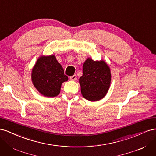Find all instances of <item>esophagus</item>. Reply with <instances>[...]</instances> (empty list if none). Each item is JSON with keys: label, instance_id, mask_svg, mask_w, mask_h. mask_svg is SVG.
Instances as JSON below:
<instances>
[{"label": "esophagus", "instance_id": "obj_1", "mask_svg": "<svg viewBox=\"0 0 156 156\" xmlns=\"http://www.w3.org/2000/svg\"><path fill=\"white\" fill-rule=\"evenodd\" d=\"M70 79L72 80V81H75V80L77 79L76 75H72V76H71L70 77Z\"/></svg>", "mask_w": 156, "mask_h": 156}]
</instances>
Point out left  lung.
<instances>
[{"instance_id": "8db88e82", "label": "left lung", "mask_w": 156, "mask_h": 156, "mask_svg": "<svg viewBox=\"0 0 156 156\" xmlns=\"http://www.w3.org/2000/svg\"><path fill=\"white\" fill-rule=\"evenodd\" d=\"M111 81V70L105 61H94L90 58L86 60L83 66V75L79 78L81 94L86 100H101L108 90Z\"/></svg>"}]
</instances>
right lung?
Instances as JSON below:
<instances>
[{
	"label": "right lung",
	"instance_id": "obj_1",
	"mask_svg": "<svg viewBox=\"0 0 156 156\" xmlns=\"http://www.w3.org/2000/svg\"><path fill=\"white\" fill-rule=\"evenodd\" d=\"M31 77L37 91L51 98L58 95L62 83L68 80L55 55L40 56L32 70Z\"/></svg>",
	"mask_w": 156,
	"mask_h": 156
}]
</instances>
